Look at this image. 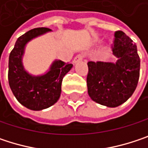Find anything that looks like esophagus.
<instances>
[{"label":"esophagus","mask_w":148,"mask_h":148,"mask_svg":"<svg viewBox=\"0 0 148 148\" xmlns=\"http://www.w3.org/2000/svg\"><path fill=\"white\" fill-rule=\"evenodd\" d=\"M85 56H86V55H85V54H83V53H81V54H78V55L74 57V63H76V62H79V61H82V60L85 58Z\"/></svg>","instance_id":"1"}]
</instances>
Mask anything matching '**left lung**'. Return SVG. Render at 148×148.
Segmentation results:
<instances>
[{
  "mask_svg": "<svg viewBox=\"0 0 148 148\" xmlns=\"http://www.w3.org/2000/svg\"><path fill=\"white\" fill-rule=\"evenodd\" d=\"M110 48L118 58L116 62H88L86 83L93 101L116 107L134 93L140 77V59L135 44L122 31L115 32Z\"/></svg>",
  "mask_w": 148,
  "mask_h": 148,
  "instance_id": "obj_1",
  "label": "left lung"
}]
</instances>
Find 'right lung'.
I'll list each match as a JSON object with an SVG mask.
<instances>
[{
    "instance_id": "1",
    "label": "right lung",
    "mask_w": 148,
    "mask_h": 148,
    "mask_svg": "<svg viewBox=\"0 0 148 148\" xmlns=\"http://www.w3.org/2000/svg\"><path fill=\"white\" fill-rule=\"evenodd\" d=\"M50 29L39 27L30 30L20 36L9 55L8 82L17 100L32 110H41L57 102L62 92V81L73 64L55 61L49 71L41 76L28 74L22 65L25 46L32 38L42 35Z\"/></svg>"
}]
</instances>
